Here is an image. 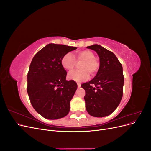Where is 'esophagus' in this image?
<instances>
[{"label": "esophagus", "instance_id": "obj_1", "mask_svg": "<svg viewBox=\"0 0 151 151\" xmlns=\"http://www.w3.org/2000/svg\"><path fill=\"white\" fill-rule=\"evenodd\" d=\"M81 84L80 83H77V86H78V88H80V87H81Z\"/></svg>", "mask_w": 151, "mask_h": 151}]
</instances>
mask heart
I'll return each instance as SVG.
<instances>
[{
  "label": "heart",
  "instance_id": "b5f03b06",
  "mask_svg": "<svg viewBox=\"0 0 151 151\" xmlns=\"http://www.w3.org/2000/svg\"><path fill=\"white\" fill-rule=\"evenodd\" d=\"M77 60H84V63L81 66L80 70H73L68 74V77L71 80L81 82L88 79L89 74L94 75L96 73L99 67V62L93 52L88 50H83L76 53ZM63 67L67 70H72L76 64L75 57L72 53L68 52L63 56L61 60Z\"/></svg>",
  "mask_w": 151,
  "mask_h": 151
}]
</instances>
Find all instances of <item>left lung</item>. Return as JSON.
<instances>
[{"mask_svg":"<svg viewBox=\"0 0 151 151\" xmlns=\"http://www.w3.org/2000/svg\"><path fill=\"white\" fill-rule=\"evenodd\" d=\"M87 48L97 53L99 67L92 80L81 85L86 91V108L91 116L104 117L115 111L122 100L124 84L122 65L115 54L101 45Z\"/></svg>","mask_w":151,"mask_h":151,"instance_id":"1","label":"left lung"}]
</instances>
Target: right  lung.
Segmentation results:
<instances>
[{
	"mask_svg": "<svg viewBox=\"0 0 151 151\" xmlns=\"http://www.w3.org/2000/svg\"><path fill=\"white\" fill-rule=\"evenodd\" d=\"M76 47L50 43L36 53L28 74V92L32 106L48 120L65 116L77 88L73 80L67 81L61 63L63 56Z\"/></svg>",
	"mask_w": 151,
	"mask_h": 151,
	"instance_id": "obj_1",
	"label": "right lung"
}]
</instances>
